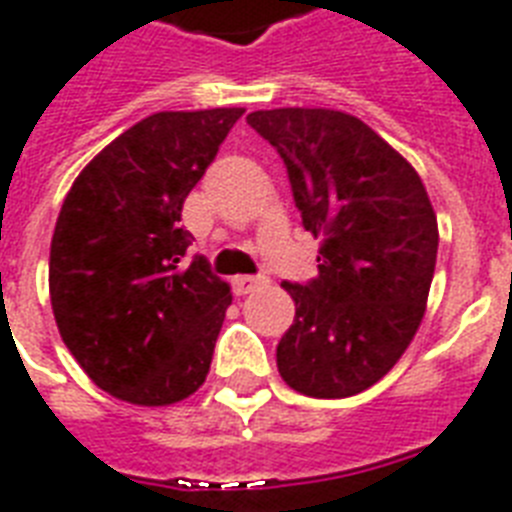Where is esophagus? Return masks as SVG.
<instances>
[{
    "label": "esophagus",
    "mask_w": 512,
    "mask_h": 512,
    "mask_svg": "<svg viewBox=\"0 0 512 512\" xmlns=\"http://www.w3.org/2000/svg\"><path fill=\"white\" fill-rule=\"evenodd\" d=\"M231 284H233V292L241 297V295H252L255 289L263 287L265 279H260V276H236Z\"/></svg>",
    "instance_id": "obj_1"
}]
</instances>
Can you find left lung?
<instances>
[{"mask_svg":"<svg viewBox=\"0 0 512 512\" xmlns=\"http://www.w3.org/2000/svg\"><path fill=\"white\" fill-rule=\"evenodd\" d=\"M287 164L319 279L289 284L295 321L276 348L289 388L348 398L396 366L425 316L438 223L420 175L358 116L271 108L247 116Z\"/></svg>","mask_w":512,"mask_h":512,"instance_id":"8db88e82","label":"left lung"}]
</instances>
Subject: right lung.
I'll use <instances>...</instances> for the list:
<instances>
[{
  "label": "right lung",
  "mask_w": 512,
  "mask_h": 512,
  "mask_svg": "<svg viewBox=\"0 0 512 512\" xmlns=\"http://www.w3.org/2000/svg\"><path fill=\"white\" fill-rule=\"evenodd\" d=\"M244 108L159 111L92 159L50 244L58 332L119 401L167 406L204 385L231 287L204 257L185 265L183 201Z\"/></svg>",
  "instance_id": "right-lung-1"
}]
</instances>
